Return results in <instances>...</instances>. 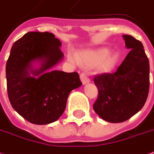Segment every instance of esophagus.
<instances>
[{"label":"esophagus","mask_w":154,"mask_h":154,"mask_svg":"<svg viewBox=\"0 0 154 154\" xmlns=\"http://www.w3.org/2000/svg\"><path fill=\"white\" fill-rule=\"evenodd\" d=\"M81 80H82V82L85 85V84H87V83H89L91 81H90V78H89L87 76H86V74L85 73H82L81 74Z\"/></svg>","instance_id":"34e87169"}]
</instances>
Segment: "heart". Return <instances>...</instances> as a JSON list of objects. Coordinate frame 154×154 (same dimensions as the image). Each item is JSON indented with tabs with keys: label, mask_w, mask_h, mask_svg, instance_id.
I'll return each instance as SVG.
<instances>
[{
	"label": "heart",
	"mask_w": 154,
	"mask_h": 154,
	"mask_svg": "<svg viewBox=\"0 0 154 154\" xmlns=\"http://www.w3.org/2000/svg\"><path fill=\"white\" fill-rule=\"evenodd\" d=\"M109 51L108 49L100 48L94 51L80 52L77 54L76 58L72 54H69L68 59L72 62H76L77 60L81 65L88 68L100 64V68L103 72H109L114 67L118 60V55L112 54L109 56Z\"/></svg>",
	"instance_id": "obj_1"
}]
</instances>
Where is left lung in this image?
Segmentation results:
<instances>
[{
  "label": "left lung",
  "mask_w": 154,
  "mask_h": 154,
  "mask_svg": "<svg viewBox=\"0 0 154 154\" xmlns=\"http://www.w3.org/2000/svg\"><path fill=\"white\" fill-rule=\"evenodd\" d=\"M131 49L113 73L94 76L98 98L93 109L103 120L118 123L137 113L146 102L149 90V62L144 46L130 35H123Z\"/></svg>",
  "instance_id": "8db88e82"
}]
</instances>
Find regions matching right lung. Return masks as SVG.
I'll use <instances>...</instances> for the list:
<instances>
[{"mask_svg": "<svg viewBox=\"0 0 154 154\" xmlns=\"http://www.w3.org/2000/svg\"><path fill=\"white\" fill-rule=\"evenodd\" d=\"M60 46V40L48 32H29L12 45L5 68L8 97L13 109L31 123L58 120L69 93L82 84L76 72H48L63 57ZM36 60L42 65L34 70L31 63Z\"/></svg>", "mask_w": 154, "mask_h": 154, "instance_id": "add662e5", "label": "right lung"}]
</instances>
